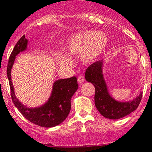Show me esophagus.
Wrapping results in <instances>:
<instances>
[{
    "instance_id": "obj_1",
    "label": "esophagus",
    "mask_w": 152,
    "mask_h": 152,
    "mask_svg": "<svg viewBox=\"0 0 152 152\" xmlns=\"http://www.w3.org/2000/svg\"><path fill=\"white\" fill-rule=\"evenodd\" d=\"M77 80H78L79 83H83V82L85 81V78L83 77V75H79L78 77H77Z\"/></svg>"
}]
</instances>
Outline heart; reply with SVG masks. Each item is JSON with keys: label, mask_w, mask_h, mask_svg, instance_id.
<instances>
[{"label": "heart", "mask_w": 152, "mask_h": 152, "mask_svg": "<svg viewBox=\"0 0 152 152\" xmlns=\"http://www.w3.org/2000/svg\"><path fill=\"white\" fill-rule=\"evenodd\" d=\"M108 38L103 31L81 30L72 34L66 42L67 52L58 51L56 59L61 65L70 67L73 65L70 56L80 55L83 62L91 63L100 56L108 45Z\"/></svg>", "instance_id": "1"}]
</instances>
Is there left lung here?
Masks as SVG:
<instances>
[{"label": "left lung", "mask_w": 152, "mask_h": 152, "mask_svg": "<svg viewBox=\"0 0 152 152\" xmlns=\"http://www.w3.org/2000/svg\"><path fill=\"white\" fill-rule=\"evenodd\" d=\"M103 60L97 61L87 68L85 72L86 80L95 87V105L99 113L108 119L117 120L126 116L138 108L142 93L133 100L120 102L110 95L103 75Z\"/></svg>", "instance_id": "8db88e82"}]
</instances>
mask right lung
Segmentation results:
<instances>
[{"mask_svg":"<svg viewBox=\"0 0 152 152\" xmlns=\"http://www.w3.org/2000/svg\"><path fill=\"white\" fill-rule=\"evenodd\" d=\"M28 40L22 36L15 45L8 61L7 77L10 87L11 98L15 106L18 108L28 121L43 127H53L66 119L71 110V99L78 88L76 77L59 79L53 84L52 93L44 105L34 108H28L19 102L16 98L11 79V70L16 56L27 49Z\"/></svg>","mask_w":152,"mask_h":152,"instance_id":"obj_1","label":"right lung"}]
</instances>
